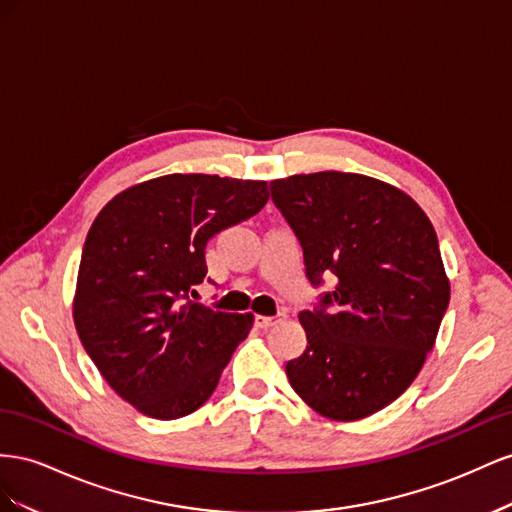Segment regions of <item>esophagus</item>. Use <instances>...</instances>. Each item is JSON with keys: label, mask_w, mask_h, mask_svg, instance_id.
<instances>
[{"label": "esophagus", "mask_w": 512, "mask_h": 512, "mask_svg": "<svg viewBox=\"0 0 512 512\" xmlns=\"http://www.w3.org/2000/svg\"><path fill=\"white\" fill-rule=\"evenodd\" d=\"M285 319V313H279L276 317H268V315H255V326L257 328H272L274 324H279V321Z\"/></svg>", "instance_id": "34e87169"}]
</instances>
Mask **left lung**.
I'll list each match as a JSON object with an SVG mask.
<instances>
[{
  "label": "left lung",
  "instance_id": "left-lung-1",
  "mask_svg": "<svg viewBox=\"0 0 512 512\" xmlns=\"http://www.w3.org/2000/svg\"><path fill=\"white\" fill-rule=\"evenodd\" d=\"M304 251L306 276L337 285L300 313L306 349L289 384L321 416L367 418L410 388L433 349L450 281L429 216L401 188L319 171L270 182Z\"/></svg>",
  "mask_w": 512,
  "mask_h": 512
}]
</instances>
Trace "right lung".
<instances>
[{
    "label": "right lung",
    "instance_id": "right-lung-1",
    "mask_svg": "<svg viewBox=\"0 0 512 512\" xmlns=\"http://www.w3.org/2000/svg\"><path fill=\"white\" fill-rule=\"evenodd\" d=\"M264 180L171 173L115 195L83 244L72 317L100 375L141 414L175 420L210 399L253 313L191 302L206 244L266 206Z\"/></svg>",
    "mask_w": 512,
    "mask_h": 512
}]
</instances>
